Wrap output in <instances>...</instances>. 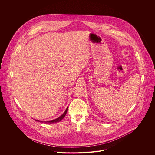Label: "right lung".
Wrapping results in <instances>:
<instances>
[{
  "mask_svg": "<svg viewBox=\"0 0 155 155\" xmlns=\"http://www.w3.org/2000/svg\"><path fill=\"white\" fill-rule=\"evenodd\" d=\"M67 109H68V107H67L66 110L64 111V113L61 115L59 117L54 119V120H50V121H46V122H44L45 123H47V124H54V123H57V122H58L60 121H61L66 116V114L67 111ZM36 121H39V122H43L42 121H39V120H36Z\"/></svg>",
  "mask_w": 155,
  "mask_h": 155,
  "instance_id": "add662e5",
  "label": "right lung"
}]
</instances>
